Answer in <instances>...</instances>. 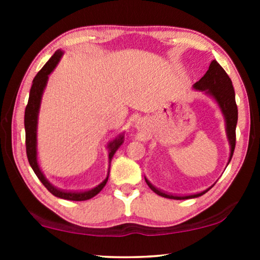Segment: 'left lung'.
Here are the masks:
<instances>
[{
	"label": "left lung",
	"mask_w": 260,
	"mask_h": 260,
	"mask_svg": "<svg viewBox=\"0 0 260 260\" xmlns=\"http://www.w3.org/2000/svg\"><path fill=\"white\" fill-rule=\"evenodd\" d=\"M194 90L204 92L207 95H209L216 104H218L220 111H221L223 118H225V125H226V135L227 140L230 143V158L227 162V166L231 162L233 156L234 148H236V127L238 122V108L236 104V93H234V88L232 85V80L230 79V77L227 76L225 70L219 65L216 60H213L211 65L208 67V71L206 72L204 77L200 80L197 81L193 86ZM145 182L152 191H155L156 194L159 197L167 198V199H174V200H186V199H194L199 198L201 195L211 189L214 186L209 187L208 189H206L201 193L193 194V195H186V197H177V195H170L166 194L163 191L158 190L157 188H155L152 184L149 182L147 177H144Z\"/></svg>",
	"instance_id": "1"
}]
</instances>
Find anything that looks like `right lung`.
<instances>
[{"instance_id":"1","label":"right lung","mask_w":260,"mask_h":260,"mask_svg":"<svg viewBox=\"0 0 260 260\" xmlns=\"http://www.w3.org/2000/svg\"><path fill=\"white\" fill-rule=\"evenodd\" d=\"M63 54L61 49H58L54 54L52 55V58L45 63V66L39 71V73L35 76L33 79V84H31L30 92H29V99H28V104L26 106V111H24V130H26V151H27V157L28 162L31 167V169L34 170L35 175L38 176V179L41 181L42 184L51 191V193L56 198L65 199V200L71 201H85L88 199L93 198L101 191L103 188L105 187L106 182L109 179V173L108 176L105 177V180L102 183H99L97 187L92 188L90 190L85 191H66L61 190L59 188L53 186L49 181L46 179L44 173L41 172L40 166L38 162V120H39V111H40V105H41V99L44 91L47 85L48 77L54 69L58 65L60 59ZM124 142V134H119L115 140L110 142L108 144L109 149V163H111V159L115 155V152L118 150V148L123 144ZM110 172V168H109Z\"/></svg>"}]
</instances>
